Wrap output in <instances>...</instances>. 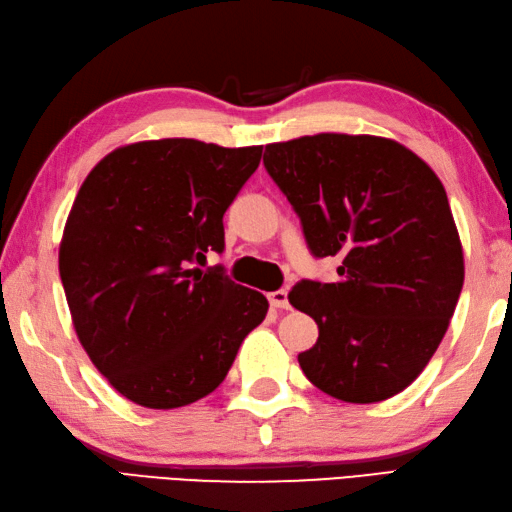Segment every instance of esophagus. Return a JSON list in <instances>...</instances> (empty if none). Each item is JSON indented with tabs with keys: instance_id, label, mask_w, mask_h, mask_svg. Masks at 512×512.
Returning a JSON list of instances; mask_svg holds the SVG:
<instances>
[{
	"instance_id": "esophagus-1",
	"label": "esophagus",
	"mask_w": 512,
	"mask_h": 512,
	"mask_svg": "<svg viewBox=\"0 0 512 512\" xmlns=\"http://www.w3.org/2000/svg\"><path fill=\"white\" fill-rule=\"evenodd\" d=\"M267 298H269V305L276 307V310H287V307H289L285 289H276V292H272Z\"/></svg>"
}]
</instances>
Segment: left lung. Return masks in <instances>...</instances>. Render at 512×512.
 <instances>
[{
    "label": "left lung",
    "mask_w": 512,
    "mask_h": 512,
    "mask_svg": "<svg viewBox=\"0 0 512 512\" xmlns=\"http://www.w3.org/2000/svg\"><path fill=\"white\" fill-rule=\"evenodd\" d=\"M265 169L339 281H301L289 303L318 325L298 363L318 390L376 403L406 390L448 330L464 249L446 189L417 153L379 136L316 133L265 147Z\"/></svg>",
    "instance_id": "1"
}]
</instances>
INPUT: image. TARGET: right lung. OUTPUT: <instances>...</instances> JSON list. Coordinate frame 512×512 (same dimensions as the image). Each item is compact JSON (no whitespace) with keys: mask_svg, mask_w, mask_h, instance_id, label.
<instances>
[{"mask_svg":"<svg viewBox=\"0 0 512 512\" xmlns=\"http://www.w3.org/2000/svg\"><path fill=\"white\" fill-rule=\"evenodd\" d=\"M263 147L194 138L124 144L91 169L60 243L77 339L122 397L153 410L214 392L267 298L200 269Z\"/></svg>","mask_w":512,"mask_h":512,"instance_id":"right-lung-1","label":"right lung"}]
</instances>
